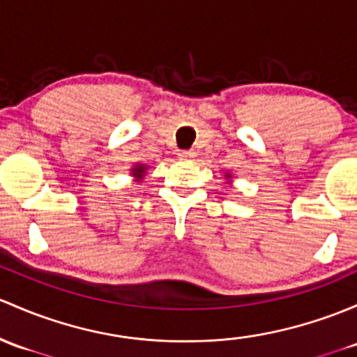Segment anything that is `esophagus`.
I'll use <instances>...</instances> for the list:
<instances>
[{"label":"esophagus","mask_w":357,"mask_h":357,"mask_svg":"<svg viewBox=\"0 0 357 357\" xmlns=\"http://www.w3.org/2000/svg\"><path fill=\"white\" fill-rule=\"evenodd\" d=\"M178 155H179V159H185V160H188V159H193V157L197 155V153H195L193 150H181V152H179Z\"/></svg>","instance_id":"obj_1"}]
</instances>
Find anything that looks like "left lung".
Masks as SVG:
<instances>
[{"label": "left lung", "instance_id": "8db88e82", "mask_svg": "<svg viewBox=\"0 0 357 357\" xmlns=\"http://www.w3.org/2000/svg\"><path fill=\"white\" fill-rule=\"evenodd\" d=\"M224 176H226V179H229V181H232V176H231V172H226V174H224Z\"/></svg>", "mask_w": 357, "mask_h": 357}]
</instances>
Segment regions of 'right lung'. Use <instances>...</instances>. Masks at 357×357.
<instances>
[{"instance_id":"obj_1","label":"right lung","mask_w":357,"mask_h":357,"mask_svg":"<svg viewBox=\"0 0 357 357\" xmlns=\"http://www.w3.org/2000/svg\"><path fill=\"white\" fill-rule=\"evenodd\" d=\"M147 169H149L147 164L137 162L133 167L130 169V172H131V176H133V178H135V181L140 183L142 179H144V176H145V172H147Z\"/></svg>"}]
</instances>
